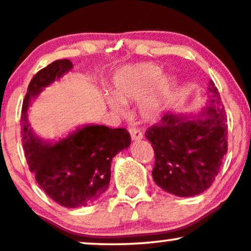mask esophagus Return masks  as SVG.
Returning a JSON list of instances; mask_svg holds the SVG:
<instances>
[{
	"instance_id": "34e87169",
	"label": "esophagus",
	"mask_w": 251,
	"mask_h": 251,
	"mask_svg": "<svg viewBox=\"0 0 251 251\" xmlns=\"http://www.w3.org/2000/svg\"><path fill=\"white\" fill-rule=\"evenodd\" d=\"M128 131H129V134H130V136H131V140L132 141H136V140H141L142 137H143V134H142V131L140 130V129H137V128H129L128 129Z\"/></svg>"
}]
</instances>
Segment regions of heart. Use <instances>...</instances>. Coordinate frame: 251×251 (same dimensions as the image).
I'll use <instances>...</instances> for the list:
<instances>
[{
	"label": "heart",
	"mask_w": 251,
	"mask_h": 251,
	"mask_svg": "<svg viewBox=\"0 0 251 251\" xmlns=\"http://www.w3.org/2000/svg\"><path fill=\"white\" fill-rule=\"evenodd\" d=\"M138 102L140 115L147 121H156L172 91L171 78L162 74V69L154 64H138L121 69L115 75L113 95L108 103L115 111L123 110L122 103L136 100L147 91Z\"/></svg>",
	"instance_id": "1"
}]
</instances>
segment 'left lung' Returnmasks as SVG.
<instances>
[{
    "label": "left lung",
    "mask_w": 251,
    "mask_h": 251,
    "mask_svg": "<svg viewBox=\"0 0 251 251\" xmlns=\"http://www.w3.org/2000/svg\"><path fill=\"white\" fill-rule=\"evenodd\" d=\"M209 101L196 120L166 113L145 131L154 150L152 178L164 191L177 197L205 192L220 171L228 149V126L224 104L214 82Z\"/></svg>",
    "instance_id": "obj_1"
}]
</instances>
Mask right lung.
I'll return each mask as SVG.
<instances>
[{
  "mask_svg": "<svg viewBox=\"0 0 251 251\" xmlns=\"http://www.w3.org/2000/svg\"><path fill=\"white\" fill-rule=\"evenodd\" d=\"M72 67L69 59H61L36 73L23 101L21 128L26 163L40 188L60 206L78 208L107 191L111 160L130 145L131 137L125 128L98 125L78 128L53 144L33 134L26 119L31 100Z\"/></svg>",
  "mask_w": 251,
  "mask_h": 251,
  "instance_id": "right-lung-1",
  "label": "right lung"
}]
</instances>
